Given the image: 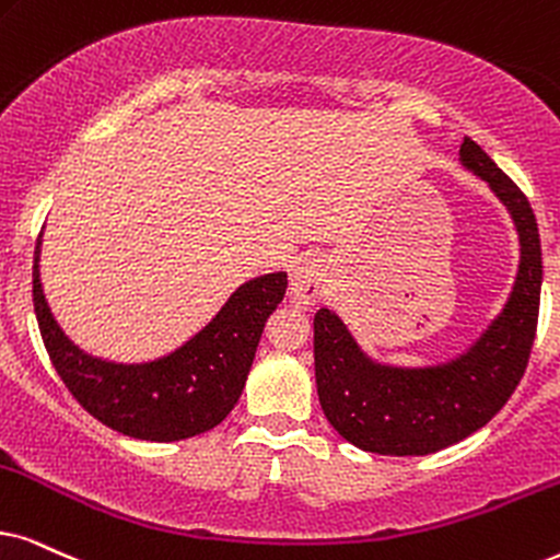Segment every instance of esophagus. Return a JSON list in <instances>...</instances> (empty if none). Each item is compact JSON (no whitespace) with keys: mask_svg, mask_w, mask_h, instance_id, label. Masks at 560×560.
I'll use <instances>...</instances> for the list:
<instances>
[{"mask_svg":"<svg viewBox=\"0 0 560 560\" xmlns=\"http://www.w3.org/2000/svg\"><path fill=\"white\" fill-rule=\"evenodd\" d=\"M325 292V268L317 258H304L294 266L292 281H289V294L300 307H310L320 300Z\"/></svg>","mask_w":560,"mask_h":560,"instance_id":"1","label":"esophagus"}]
</instances>
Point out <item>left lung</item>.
I'll return each mask as SVG.
<instances>
[{
  "mask_svg": "<svg viewBox=\"0 0 560 560\" xmlns=\"http://www.w3.org/2000/svg\"><path fill=\"white\" fill-rule=\"evenodd\" d=\"M459 162L497 194L520 235V268L504 310L463 353L434 366L380 364L332 310L315 313V382L325 419L377 455H431L463 442L504 408L527 370L540 310L542 253L527 196L465 137Z\"/></svg>",
  "mask_w": 560,
  "mask_h": 560,
  "instance_id": "1",
  "label": "left lung"
}]
</instances>
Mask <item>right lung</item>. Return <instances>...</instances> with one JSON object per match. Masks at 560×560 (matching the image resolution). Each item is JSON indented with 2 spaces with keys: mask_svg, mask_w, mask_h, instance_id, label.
<instances>
[{
  "mask_svg": "<svg viewBox=\"0 0 560 560\" xmlns=\"http://www.w3.org/2000/svg\"><path fill=\"white\" fill-rule=\"evenodd\" d=\"M33 256V307L51 362L77 402L97 421L147 442H178L214 429L243 395L268 315L284 300L287 273L245 281L194 338L167 357L116 364L90 357L54 320Z\"/></svg>",
  "mask_w": 560,
  "mask_h": 560,
  "instance_id": "1",
  "label": "right lung"
}]
</instances>
